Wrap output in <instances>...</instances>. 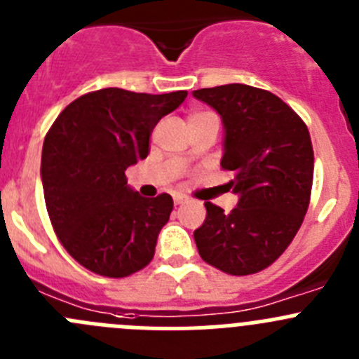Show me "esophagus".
<instances>
[{"instance_id":"1","label":"esophagus","mask_w":359,"mask_h":359,"mask_svg":"<svg viewBox=\"0 0 359 359\" xmlns=\"http://www.w3.org/2000/svg\"><path fill=\"white\" fill-rule=\"evenodd\" d=\"M187 197L185 196H174V204H176V206H180V204H183V203H187Z\"/></svg>"}]
</instances>
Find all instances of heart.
Masks as SVG:
<instances>
[{
  "instance_id": "1",
  "label": "heart",
  "mask_w": 359,
  "mask_h": 359,
  "mask_svg": "<svg viewBox=\"0 0 359 359\" xmlns=\"http://www.w3.org/2000/svg\"><path fill=\"white\" fill-rule=\"evenodd\" d=\"M199 114H201V112H199ZM194 116H197V114H194Z\"/></svg>"
}]
</instances>
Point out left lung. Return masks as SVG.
Returning <instances> with one entry per match:
<instances>
[{"label":"left lung","mask_w":359,"mask_h":359,"mask_svg":"<svg viewBox=\"0 0 359 359\" xmlns=\"http://www.w3.org/2000/svg\"><path fill=\"white\" fill-rule=\"evenodd\" d=\"M224 119L222 169L240 194L231 213L211 203L194 233L197 250L213 268L234 276L271 266L294 240L310 204L313 149L305 121L276 95L247 84L194 91Z\"/></svg>","instance_id":"8db88e82"}]
</instances>
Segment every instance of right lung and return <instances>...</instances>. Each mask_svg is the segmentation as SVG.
Returning a JSON list of instances; mask_svg holds the SVG:
<instances>
[{
    "label": "right lung",
    "instance_id": "right-lung-1",
    "mask_svg": "<svg viewBox=\"0 0 359 359\" xmlns=\"http://www.w3.org/2000/svg\"><path fill=\"white\" fill-rule=\"evenodd\" d=\"M187 98L105 88L68 104L42 149L47 213L65 250L90 271L123 278L146 268L172 197H141L125 170L149 153L156 123Z\"/></svg>",
    "mask_w": 359,
    "mask_h": 359
}]
</instances>
